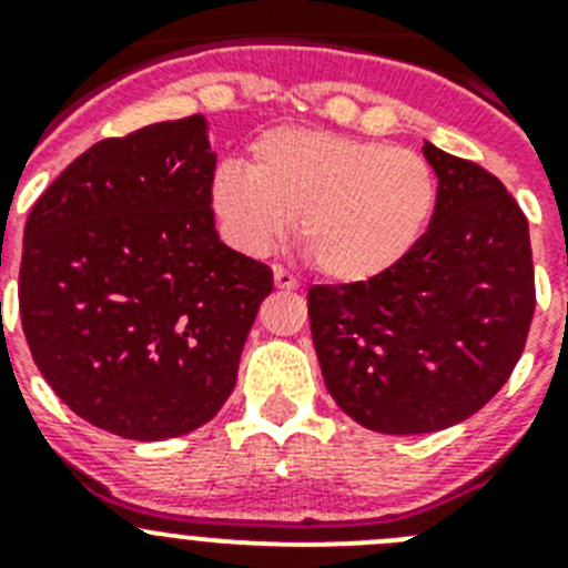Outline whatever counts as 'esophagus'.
Listing matches in <instances>:
<instances>
[{
    "instance_id": "esophagus-1",
    "label": "esophagus",
    "mask_w": 568,
    "mask_h": 568,
    "mask_svg": "<svg viewBox=\"0 0 568 568\" xmlns=\"http://www.w3.org/2000/svg\"><path fill=\"white\" fill-rule=\"evenodd\" d=\"M273 278H275V287H278V290H295V287H298V278H295L290 270L281 267V264H275V267H273Z\"/></svg>"
}]
</instances>
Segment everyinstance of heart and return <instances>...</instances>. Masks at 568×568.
<instances>
[{
    "instance_id": "heart-1",
    "label": "heart",
    "mask_w": 568,
    "mask_h": 568,
    "mask_svg": "<svg viewBox=\"0 0 568 568\" xmlns=\"http://www.w3.org/2000/svg\"><path fill=\"white\" fill-rule=\"evenodd\" d=\"M210 204L241 253H267L295 219L310 264L333 281L361 284L413 253L433 222L438 175L409 148L278 128L253 144L250 168L219 164Z\"/></svg>"
}]
</instances>
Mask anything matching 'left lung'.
Returning <instances> with one entry per match:
<instances>
[{
  "instance_id": "8db88e82",
  "label": "left lung",
  "mask_w": 568,
  "mask_h": 568,
  "mask_svg": "<svg viewBox=\"0 0 568 568\" xmlns=\"http://www.w3.org/2000/svg\"><path fill=\"white\" fill-rule=\"evenodd\" d=\"M438 204L389 273L313 284L310 329L335 404L384 435L438 433L509 381L535 315L529 222L498 175L424 144Z\"/></svg>"
}]
</instances>
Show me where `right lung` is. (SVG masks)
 Segmentation results:
<instances>
[{
    "label": "right lung",
    "instance_id": "obj_1",
    "mask_svg": "<svg viewBox=\"0 0 568 568\" xmlns=\"http://www.w3.org/2000/svg\"><path fill=\"white\" fill-rule=\"evenodd\" d=\"M202 115L104 139L33 204L19 313L50 389L104 433L179 438L230 398L273 270L219 241Z\"/></svg>",
    "mask_w": 568,
    "mask_h": 568
}]
</instances>
